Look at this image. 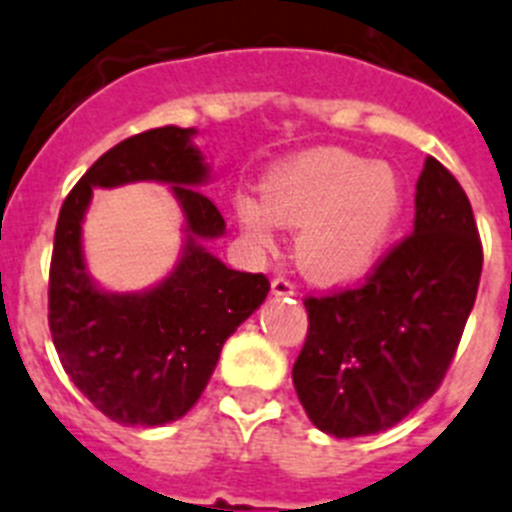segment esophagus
Returning a JSON list of instances; mask_svg holds the SVG:
<instances>
[{
    "mask_svg": "<svg viewBox=\"0 0 512 512\" xmlns=\"http://www.w3.org/2000/svg\"><path fill=\"white\" fill-rule=\"evenodd\" d=\"M270 291L276 296H294L296 294V286L289 281V278H273V283H270Z\"/></svg>",
    "mask_w": 512,
    "mask_h": 512,
    "instance_id": "obj_1",
    "label": "esophagus"
}]
</instances>
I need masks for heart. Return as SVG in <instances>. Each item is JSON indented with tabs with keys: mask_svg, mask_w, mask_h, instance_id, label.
Instances as JSON below:
<instances>
[{
	"mask_svg": "<svg viewBox=\"0 0 512 512\" xmlns=\"http://www.w3.org/2000/svg\"><path fill=\"white\" fill-rule=\"evenodd\" d=\"M403 210V182L390 163L349 150H312L281 163L263 184V205L236 200V221L249 242L270 247L273 223L299 229L296 265L317 283L364 276L388 244Z\"/></svg>",
	"mask_w": 512,
	"mask_h": 512,
	"instance_id": "heart-1",
	"label": "heart"
}]
</instances>
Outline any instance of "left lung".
<instances>
[{
    "instance_id": "8db88e82",
    "label": "left lung",
    "mask_w": 512,
    "mask_h": 512,
    "mask_svg": "<svg viewBox=\"0 0 512 512\" xmlns=\"http://www.w3.org/2000/svg\"><path fill=\"white\" fill-rule=\"evenodd\" d=\"M414 231L359 286L307 296L294 388L333 437L395 427L440 388L474 307L482 239L466 192L437 158L416 182Z\"/></svg>"
}]
</instances>
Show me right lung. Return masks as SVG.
<instances>
[{
  "mask_svg": "<svg viewBox=\"0 0 512 512\" xmlns=\"http://www.w3.org/2000/svg\"><path fill=\"white\" fill-rule=\"evenodd\" d=\"M195 130L156 127L106 150L59 210L49 268V330L77 390L111 422L158 427L197 403L223 343L270 291L263 273L231 270L200 247L221 236L216 203L195 190L208 166ZM174 183L188 218V247L175 273L145 295H106L84 273L79 223L93 186Z\"/></svg>",
  "mask_w": 512,
  "mask_h": 512,
  "instance_id": "1",
  "label": "right lung"
}]
</instances>
